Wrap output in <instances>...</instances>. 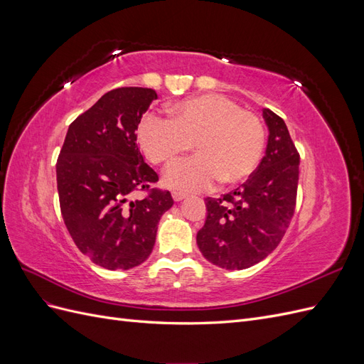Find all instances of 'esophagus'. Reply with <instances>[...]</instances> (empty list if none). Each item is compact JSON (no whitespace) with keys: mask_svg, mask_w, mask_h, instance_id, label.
<instances>
[{"mask_svg":"<svg viewBox=\"0 0 364 364\" xmlns=\"http://www.w3.org/2000/svg\"><path fill=\"white\" fill-rule=\"evenodd\" d=\"M171 196H173L174 202H181V200H183V199H185V194H183V193H181V191H173V193H171Z\"/></svg>","mask_w":364,"mask_h":364,"instance_id":"obj_1","label":"esophagus"}]
</instances>
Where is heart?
Masks as SVG:
<instances>
[{"label": "heart", "instance_id": "obj_1", "mask_svg": "<svg viewBox=\"0 0 364 364\" xmlns=\"http://www.w3.org/2000/svg\"><path fill=\"white\" fill-rule=\"evenodd\" d=\"M170 119L147 114L136 138L147 159L171 165L191 149L197 155L174 165L164 182L176 191H202L217 181L235 185L257 170L266 149L261 119L218 94L190 97L168 109Z\"/></svg>", "mask_w": 364, "mask_h": 364}]
</instances>
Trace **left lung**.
Instances as JSON below:
<instances>
[{"mask_svg":"<svg viewBox=\"0 0 364 364\" xmlns=\"http://www.w3.org/2000/svg\"><path fill=\"white\" fill-rule=\"evenodd\" d=\"M269 127L266 155L250 178L220 199L206 197V220L197 232L202 255L226 270H243L272 253L296 206L299 153L284 119L262 109Z\"/></svg>","mask_w":364,"mask_h":364,"instance_id":"obj_1","label":"left lung"}]
</instances>
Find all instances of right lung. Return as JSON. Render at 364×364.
Segmentation results:
<instances>
[{
	"label": "right lung",
	"instance_id": "1",
	"mask_svg": "<svg viewBox=\"0 0 364 364\" xmlns=\"http://www.w3.org/2000/svg\"><path fill=\"white\" fill-rule=\"evenodd\" d=\"M150 87L106 92L68 127L56 164L60 213L79 250L107 270H129L153 250L158 223L173 206L151 188L158 174L144 162L135 132L156 100ZM149 194L130 201L135 191Z\"/></svg>",
	"mask_w": 364,
	"mask_h": 364
}]
</instances>
